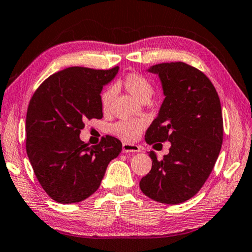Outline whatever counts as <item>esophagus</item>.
I'll list each match as a JSON object with an SVG mask.
<instances>
[{
	"label": "esophagus",
	"mask_w": 252,
	"mask_h": 252,
	"mask_svg": "<svg viewBox=\"0 0 252 252\" xmlns=\"http://www.w3.org/2000/svg\"><path fill=\"white\" fill-rule=\"evenodd\" d=\"M122 151H123V153H126V154H127V153L134 154V153H140L141 149H140V147L137 146V145H133V143L123 142Z\"/></svg>",
	"instance_id": "34e87169"
}]
</instances>
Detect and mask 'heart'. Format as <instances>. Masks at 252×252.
Instances as JSON below:
<instances>
[{"instance_id": "1", "label": "heart", "mask_w": 252, "mask_h": 252, "mask_svg": "<svg viewBox=\"0 0 252 252\" xmlns=\"http://www.w3.org/2000/svg\"><path fill=\"white\" fill-rule=\"evenodd\" d=\"M123 86L125 89L133 95L134 97L140 99L142 102L148 101L154 94L155 89L153 83L148 79L146 76L139 73H130L123 78ZM114 96V89L109 87L102 93L101 103L103 110H107L111 105L112 99ZM146 121L143 119L137 120H123L114 123L112 126V131L119 138L126 141H132L139 137L141 131L145 129Z\"/></svg>"}]
</instances>
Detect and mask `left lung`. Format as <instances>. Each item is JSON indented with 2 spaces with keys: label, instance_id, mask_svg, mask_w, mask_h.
<instances>
[{
  "label": "left lung",
  "instance_id": "1",
  "mask_svg": "<svg viewBox=\"0 0 252 252\" xmlns=\"http://www.w3.org/2000/svg\"><path fill=\"white\" fill-rule=\"evenodd\" d=\"M148 71L159 76L165 99L145 140H168L171 147L161 160L150 151L153 167L140 189L156 202L179 204L193 197L213 170L223 140L221 103L210 79L185 63H158Z\"/></svg>",
  "mask_w": 252,
  "mask_h": 252
}]
</instances>
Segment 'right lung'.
Masks as SVG:
<instances>
[{
    "label": "right lung",
    "instance_id": "right-lung-1",
    "mask_svg": "<svg viewBox=\"0 0 252 252\" xmlns=\"http://www.w3.org/2000/svg\"><path fill=\"white\" fill-rule=\"evenodd\" d=\"M118 71L69 67L49 76L30 99L27 154L40 185L56 202L90 197L121 153V141L111 135L93 147L79 139L86 120L102 119L101 92Z\"/></svg>",
    "mask_w": 252,
    "mask_h": 252
}]
</instances>
